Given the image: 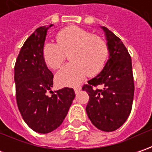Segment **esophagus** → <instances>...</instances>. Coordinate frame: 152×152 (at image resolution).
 <instances>
[{"label":"esophagus","mask_w":152,"mask_h":152,"mask_svg":"<svg viewBox=\"0 0 152 152\" xmlns=\"http://www.w3.org/2000/svg\"><path fill=\"white\" fill-rule=\"evenodd\" d=\"M81 91V88L79 87V86H77V87H74V92L76 93V94H78L79 91Z\"/></svg>","instance_id":"34e87169"}]
</instances>
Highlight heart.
Here are the masks:
<instances>
[{"label":"heart","mask_w":152,"mask_h":152,"mask_svg":"<svg viewBox=\"0 0 152 152\" xmlns=\"http://www.w3.org/2000/svg\"><path fill=\"white\" fill-rule=\"evenodd\" d=\"M56 42H45L42 56L51 69L60 68L69 54L71 62L56 75L61 86L78 85L88 74L94 76L105 67L109 56L107 42L102 37L78 26H67L56 34Z\"/></svg>","instance_id":"1"}]
</instances>
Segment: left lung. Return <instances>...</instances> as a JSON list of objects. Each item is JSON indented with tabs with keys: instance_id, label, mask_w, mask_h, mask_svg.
Listing matches in <instances>:
<instances>
[{
	"instance_id": "8db88e82",
	"label": "left lung",
	"mask_w": 152,
	"mask_h": 152,
	"mask_svg": "<svg viewBox=\"0 0 152 152\" xmlns=\"http://www.w3.org/2000/svg\"><path fill=\"white\" fill-rule=\"evenodd\" d=\"M104 30L109 47V59L102 72L83 86L89 96L86 113L98 129L112 132L123 125L132 109L134 84L131 56L118 36ZM102 85V90L94 87Z\"/></svg>"
}]
</instances>
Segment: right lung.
Returning a JSON list of instances; mask_svg holds the SVG:
<instances>
[{
  "instance_id": "add662e5",
  "label": "right lung",
  "mask_w": 152,
  "mask_h": 152,
  "mask_svg": "<svg viewBox=\"0 0 152 152\" xmlns=\"http://www.w3.org/2000/svg\"><path fill=\"white\" fill-rule=\"evenodd\" d=\"M51 26L39 27L27 39L14 67L18 110L27 125L40 134L50 133L61 125L75 97L72 88L50 91L53 74L45 62L42 49ZM48 92H52L51 97Z\"/></svg>"
}]
</instances>
